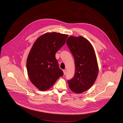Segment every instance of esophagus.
I'll list each match as a JSON object with an SVG mask.
<instances>
[{"label": "esophagus", "mask_w": 123, "mask_h": 123, "mask_svg": "<svg viewBox=\"0 0 123 123\" xmlns=\"http://www.w3.org/2000/svg\"><path fill=\"white\" fill-rule=\"evenodd\" d=\"M63 73H64V74L65 75L66 74V70H63Z\"/></svg>", "instance_id": "34e87169"}]
</instances>
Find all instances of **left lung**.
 Segmentation results:
<instances>
[{
	"label": "left lung",
	"mask_w": 123,
	"mask_h": 123,
	"mask_svg": "<svg viewBox=\"0 0 123 123\" xmlns=\"http://www.w3.org/2000/svg\"><path fill=\"white\" fill-rule=\"evenodd\" d=\"M66 44L74 56L75 65L74 76L67 82L71 91L80 94L88 90L98 76L99 67L96 55L92 44L83 37L70 36Z\"/></svg>",
	"instance_id": "1"
}]
</instances>
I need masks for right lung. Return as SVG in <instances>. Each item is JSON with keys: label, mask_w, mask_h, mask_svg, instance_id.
I'll return each instance as SVG.
<instances>
[{"label": "right lung", "mask_w": 123, "mask_h": 123, "mask_svg": "<svg viewBox=\"0 0 123 123\" xmlns=\"http://www.w3.org/2000/svg\"><path fill=\"white\" fill-rule=\"evenodd\" d=\"M68 35L49 32L34 43L27 59L28 77L39 90L50 88L64 73L59 67L55 55L66 43Z\"/></svg>", "instance_id": "1"}]
</instances>
